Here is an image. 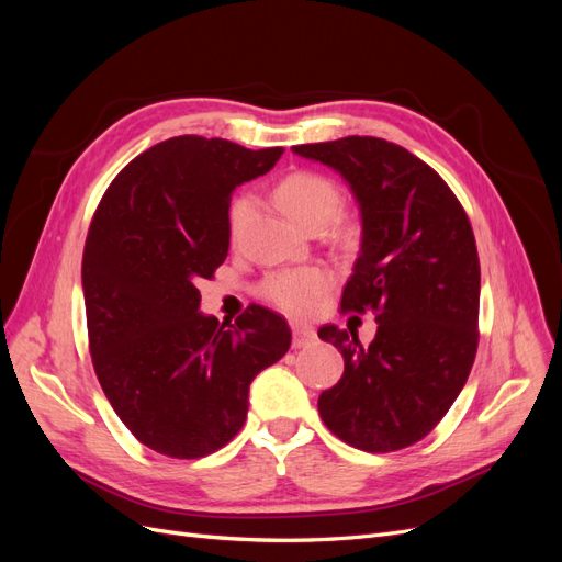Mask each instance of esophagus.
Instances as JSON below:
<instances>
[{"mask_svg":"<svg viewBox=\"0 0 562 562\" xmlns=\"http://www.w3.org/2000/svg\"><path fill=\"white\" fill-rule=\"evenodd\" d=\"M316 339V333L307 326H293V349L310 347Z\"/></svg>","mask_w":562,"mask_h":562,"instance_id":"esophagus-1","label":"esophagus"}]
</instances>
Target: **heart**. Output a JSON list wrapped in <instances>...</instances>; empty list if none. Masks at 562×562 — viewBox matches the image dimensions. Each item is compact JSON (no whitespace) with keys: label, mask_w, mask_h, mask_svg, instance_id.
I'll use <instances>...</instances> for the list:
<instances>
[{"label":"heart","mask_w":562,"mask_h":562,"mask_svg":"<svg viewBox=\"0 0 562 562\" xmlns=\"http://www.w3.org/2000/svg\"><path fill=\"white\" fill-rule=\"evenodd\" d=\"M274 196L285 215L304 229L326 227L342 209V190L339 184L316 171H295L281 178L274 187ZM252 213L250 196H236L229 206V234L232 239L239 236ZM345 239H353L356 227H342ZM333 277L321 267L302 269H279L271 271L260 283V295L285 314H307L314 302L328 291Z\"/></svg>","instance_id":"heart-1"}]
</instances>
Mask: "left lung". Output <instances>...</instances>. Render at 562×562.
I'll return each instance as SVG.
<instances>
[{
  "instance_id": "8db88e82",
  "label": "left lung",
  "mask_w": 562,
  "mask_h": 562,
  "mask_svg": "<svg viewBox=\"0 0 562 562\" xmlns=\"http://www.w3.org/2000/svg\"><path fill=\"white\" fill-rule=\"evenodd\" d=\"M293 151L335 168L359 201L361 255L342 312L378 321L368 347L356 330H318L345 359L318 415L351 448L415 446L450 411L479 349L481 262L469 217L446 180L401 145L347 135Z\"/></svg>"
}]
</instances>
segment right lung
<instances>
[{
	"label": "right lung",
	"mask_w": 562,
	"mask_h": 562,
	"mask_svg": "<svg viewBox=\"0 0 562 562\" xmlns=\"http://www.w3.org/2000/svg\"><path fill=\"white\" fill-rule=\"evenodd\" d=\"M281 155L178 135L124 166L98 203L81 260L91 359L119 419L155 452L199 459L227 446L250 382L291 347L279 314L252 304L220 326L199 312L196 288L227 258L234 187Z\"/></svg>",
	"instance_id": "1"
}]
</instances>
